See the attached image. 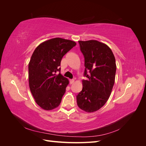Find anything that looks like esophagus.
Masks as SVG:
<instances>
[{"instance_id":"obj_1","label":"esophagus","mask_w":146,"mask_h":146,"mask_svg":"<svg viewBox=\"0 0 146 146\" xmlns=\"http://www.w3.org/2000/svg\"><path fill=\"white\" fill-rule=\"evenodd\" d=\"M74 79H70V80H69V83H70V84H72V83H74Z\"/></svg>"}]
</instances>
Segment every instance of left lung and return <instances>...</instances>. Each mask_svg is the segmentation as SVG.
Segmentation results:
<instances>
[{
	"label": "left lung",
	"instance_id": "8db88e82",
	"mask_svg": "<svg viewBox=\"0 0 146 146\" xmlns=\"http://www.w3.org/2000/svg\"><path fill=\"white\" fill-rule=\"evenodd\" d=\"M85 58L83 88L77 96L78 107L88 113L98 111L107 102L115 80L116 60L110 48L96 40L79 41Z\"/></svg>",
	"mask_w": 146,
	"mask_h": 146
}]
</instances>
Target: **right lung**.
Instances as JSON below:
<instances>
[{
    "mask_svg": "<svg viewBox=\"0 0 146 146\" xmlns=\"http://www.w3.org/2000/svg\"><path fill=\"white\" fill-rule=\"evenodd\" d=\"M76 45L74 41L55 38L42 42L34 50L29 64V87L42 109L51 110L61 103L69 84L68 78L60 74L61 61Z\"/></svg>",
    "mask_w": 146,
    "mask_h": 146,
    "instance_id": "1",
    "label": "right lung"
}]
</instances>
